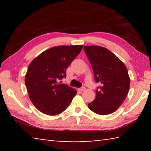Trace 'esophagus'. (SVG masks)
<instances>
[{
	"mask_svg": "<svg viewBox=\"0 0 151 151\" xmlns=\"http://www.w3.org/2000/svg\"><path fill=\"white\" fill-rule=\"evenodd\" d=\"M79 90H80L81 91H85V86H82L81 88H79Z\"/></svg>",
	"mask_w": 151,
	"mask_h": 151,
	"instance_id": "34e87169",
	"label": "esophagus"
}]
</instances>
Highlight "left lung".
<instances>
[{"instance_id":"left-lung-1","label":"left lung","mask_w":151,"mask_h":151,"mask_svg":"<svg viewBox=\"0 0 151 151\" xmlns=\"http://www.w3.org/2000/svg\"><path fill=\"white\" fill-rule=\"evenodd\" d=\"M83 48L93 68L94 81L101 85L88 108L101 115L112 113L123 103L129 91L130 78L126 66L106 48L84 46Z\"/></svg>"}]
</instances>
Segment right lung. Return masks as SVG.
Segmentation results:
<instances>
[{"label": "right lung", "instance_id": "right-lung-1", "mask_svg": "<svg viewBox=\"0 0 151 151\" xmlns=\"http://www.w3.org/2000/svg\"><path fill=\"white\" fill-rule=\"evenodd\" d=\"M83 48V45L59 46L46 50L29 65L25 85L30 100L39 111L57 115L67 108L77 93L58 81L66 78V70Z\"/></svg>", "mask_w": 151, "mask_h": 151}]
</instances>
